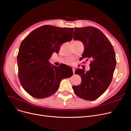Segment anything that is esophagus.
<instances>
[{"mask_svg": "<svg viewBox=\"0 0 131 131\" xmlns=\"http://www.w3.org/2000/svg\"><path fill=\"white\" fill-rule=\"evenodd\" d=\"M72 70H73V74H74V73H75V69H74V68H72Z\"/></svg>", "mask_w": 131, "mask_h": 131, "instance_id": "esophagus-1", "label": "esophagus"}]
</instances>
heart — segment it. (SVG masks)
<instances>
[{
    "instance_id": "obj_1",
    "label": "heart",
    "mask_w": 131,
    "mask_h": 131,
    "mask_svg": "<svg viewBox=\"0 0 131 131\" xmlns=\"http://www.w3.org/2000/svg\"><path fill=\"white\" fill-rule=\"evenodd\" d=\"M77 42H79V41H74V43H77ZM72 63H73V60L72 59H68L67 61V64H72Z\"/></svg>"
}]
</instances>
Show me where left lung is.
I'll list each match as a JSON object with an SVG mask.
<instances>
[{"label": "left lung", "instance_id": "left-lung-1", "mask_svg": "<svg viewBox=\"0 0 131 131\" xmlns=\"http://www.w3.org/2000/svg\"><path fill=\"white\" fill-rule=\"evenodd\" d=\"M73 36L74 40L83 43L82 59H91L92 61L89 71L76 70L75 74L80 75L82 82L72 88L79 97L95 100L106 91L112 82L116 65L113 47L105 34L94 27H75Z\"/></svg>", "mask_w": 131, "mask_h": 131}]
</instances>
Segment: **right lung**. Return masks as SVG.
I'll use <instances>...</instances> for the list:
<instances>
[{"instance_id": "add662e5", "label": "right lung", "mask_w": 131, "mask_h": 131, "mask_svg": "<svg viewBox=\"0 0 131 131\" xmlns=\"http://www.w3.org/2000/svg\"><path fill=\"white\" fill-rule=\"evenodd\" d=\"M74 28L43 25L32 31L20 45L17 66L20 83L32 97L42 99L57 91L60 81L73 75L72 68L50 64L53 52L73 39Z\"/></svg>"}]
</instances>
